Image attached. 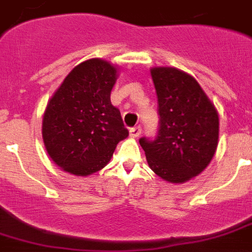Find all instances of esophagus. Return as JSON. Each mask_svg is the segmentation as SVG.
Wrapping results in <instances>:
<instances>
[{
  "label": "esophagus",
  "mask_w": 252,
  "mask_h": 252,
  "mask_svg": "<svg viewBox=\"0 0 252 252\" xmlns=\"http://www.w3.org/2000/svg\"><path fill=\"white\" fill-rule=\"evenodd\" d=\"M141 134V127L140 126H135V127L130 128V136L131 137H139Z\"/></svg>",
  "instance_id": "esophagus-1"
}]
</instances>
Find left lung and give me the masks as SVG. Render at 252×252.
I'll use <instances>...</instances> for the list:
<instances>
[{
  "label": "left lung",
  "instance_id": "1",
  "mask_svg": "<svg viewBox=\"0 0 252 252\" xmlns=\"http://www.w3.org/2000/svg\"><path fill=\"white\" fill-rule=\"evenodd\" d=\"M158 95L159 131L156 140L139 143L157 176L184 184L200 175L218 147L219 116L216 105L195 77L175 67H153Z\"/></svg>",
  "mask_w": 252,
  "mask_h": 252
}]
</instances>
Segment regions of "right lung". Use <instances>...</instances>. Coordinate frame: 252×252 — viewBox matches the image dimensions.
<instances>
[{
    "instance_id": "right-lung-1",
    "label": "right lung",
    "mask_w": 252,
    "mask_h": 252,
    "mask_svg": "<svg viewBox=\"0 0 252 252\" xmlns=\"http://www.w3.org/2000/svg\"><path fill=\"white\" fill-rule=\"evenodd\" d=\"M118 68L100 59L81 62L64 77L43 115L42 136L49 158L62 171L89 176L108 164L128 136L111 103Z\"/></svg>"
}]
</instances>
